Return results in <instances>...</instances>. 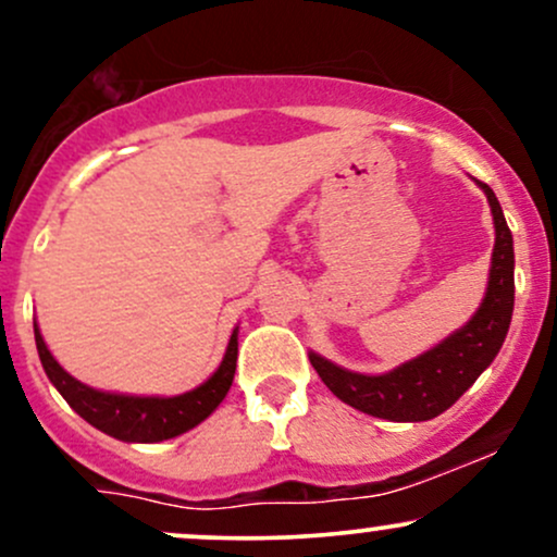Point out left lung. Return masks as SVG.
I'll use <instances>...</instances> for the list:
<instances>
[{
  "label": "left lung",
  "mask_w": 557,
  "mask_h": 557,
  "mask_svg": "<svg viewBox=\"0 0 557 557\" xmlns=\"http://www.w3.org/2000/svg\"><path fill=\"white\" fill-rule=\"evenodd\" d=\"M490 201L495 248L490 280L474 317L426 354L400 363L385 374H359L337 367L309 350L311 367L322 382L348 406L387 421H430L447 411L500 354L513 317V235L500 201L487 183L474 181Z\"/></svg>",
  "instance_id": "1"
}]
</instances>
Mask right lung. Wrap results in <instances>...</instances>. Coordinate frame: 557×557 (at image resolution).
I'll use <instances>...</instances> for the list:
<instances>
[{
	"mask_svg": "<svg viewBox=\"0 0 557 557\" xmlns=\"http://www.w3.org/2000/svg\"><path fill=\"white\" fill-rule=\"evenodd\" d=\"M34 335L44 372H47L49 382L60 389L62 398L70 403V408L99 432L123 440V443H162V440H172L177 434L194 430L225 400L227 389L233 385L235 361H238V327H235L222 363L198 387L183 395H172V398L123 395L83 385L81 380H75L60 367V361L44 343L38 324H34Z\"/></svg>",
	"mask_w": 557,
	"mask_h": 557,
	"instance_id": "obj_1",
	"label": "right lung"
}]
</instances>
